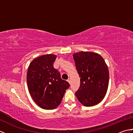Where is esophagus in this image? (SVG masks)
I'll list each match as a JSON object with an SVG mask.
<instances>
[{
  "mask_svg": "<svg viewBox=\"0 0 133 133\" xmlns=\"http://www.w3.org/2000/svg\"><path fill=\"white\" fill-rule=\"evenodd\" d=\"M67 82H68L70 84V83H70V82H71V81H70V79H67Z\"/></svg>",
  "mask_w": 133,
  "mask_h": 133,
  "instance_id": "esophagus-1",
  "label": "esophagus"
}]
</instances>
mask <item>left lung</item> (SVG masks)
<instances>
[{"label":"left lung","instance_id":"8db88e82","mask_svg":"<svg viewBox=\"0 0 133 133\" xmlns=\"http://www.w3.org/2000/svg\"><path fill=\"white\" fill-rule=\"evenodd\" d=\"M73 58L81 78L76 97L84 106H95L104 98L108 88L109 72L107 64L99 54L92 52L75 53Z\"/></svg>","mask_w":133,"mask_h":133}]
</instances>
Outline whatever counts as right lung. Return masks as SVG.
I'll return each instance as SVG.
<instances>
[{
	"instance_id": "right-lung-1",
	"label": "right lung",
	"mask_w": 133,
	"mask_h": 133,
	"mask_svg": "<svg viewBox=\"0 0 133 133\" xmlns=\"http://www.w3.org/2000/svg\"><path fill=\"white\" fill-rule=\"evenodd\" d=\"M56 56L44 55L34 59L28 69L27 82L32 99L41 108L55 109L60 104L70 84L53 66Z\"/></svg>"
}]
</instances>
